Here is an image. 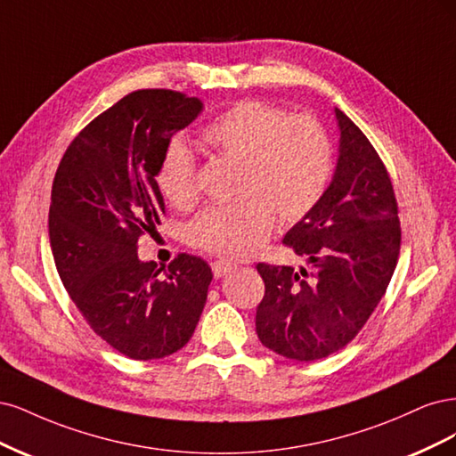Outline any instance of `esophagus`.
Masks as SVG:
<instances>
[{"label": "esophagus", "mask_w": 456, "mask_h": 456, "mask_svg": "<svg viewBox=\"0 0 456 456\" xmlns=\"http://www.w3.org/2000/svg\"><path fill=\"white\" fill-rule=\"evenodd\" d=\"M234 267V263H231V261H227V259H217V261H214L212 263V271H214V276L216 278H222V276H225L227 273H231Z\"/></svg>", "instance_id": "obj_1"}]
</instances>
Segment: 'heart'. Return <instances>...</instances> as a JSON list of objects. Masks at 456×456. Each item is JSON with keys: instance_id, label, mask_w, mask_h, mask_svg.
<instances>
[{"instance_id": "obj_1", "label": "heart", "mask_w": 456, "mask_h": 456, "mask_svg": "<svg viewBox=\"0 0 456 456\" xmlns=\"http://www.w3.org/2000/svg\"><path fill=\"white\" fill-rule=\"evenodd\" d=\"M200 142L214 153L237 159L234 193L212 204L187 227L195 248L222 257H246L265 242L273 217L293 224L322 199L331 172V145L311 117H289L265 102L246 100L231 106L202 128ZM157 185L175 208L197 200L195 159L182 143L160 157Z\"/></svg>"}]
</instances>
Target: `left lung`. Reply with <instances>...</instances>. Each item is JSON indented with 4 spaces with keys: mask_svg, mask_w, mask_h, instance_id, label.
<instances>
[{
    "mask_svg": "<svg viewBox=\"0 0 456 456\" xmlns=\"http://www.w3.org/2000/svg\"><path fill=\"white\" fill-rule=\"evenodd\" d=\"M339 148L333 178L284 237L305 265L259 263L265 297L259 341L296 362L322 360L354 339L383 299L400 256V219L388 172L373 145L333 108Z\"/></svg>",
    "mask_w": 456,
    "mask_h": 456,
    "instance_id": "8db88e82",
    "label": "left lung"
}]
</instances>
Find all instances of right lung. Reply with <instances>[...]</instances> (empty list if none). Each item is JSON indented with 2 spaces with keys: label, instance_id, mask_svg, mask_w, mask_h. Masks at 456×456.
Segmentation results:
<instances>
[{
  "label": "right lung",
  "instance_id": "1",
  "mask_svg": "<svg viewBox=\"0 0 456 456\" xmlns=\"http://www.w3.org/2000/svg\"><path fill=\"white\" fill-rule=\"evenodd\" d=\"M200 98L145 89L86 125L58 165L49 242L58 276L83 318L132 360L187 345L207 303L212 269L180 254L168 269L138 257V237L165 212L157 185L174 134L202 113Z\"/></svg>",
  "mask_w": 456,
  "mask_h": 456
}]
</instances>
